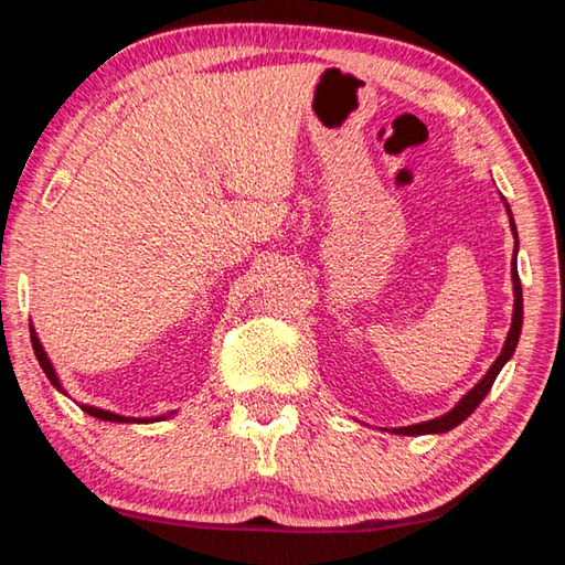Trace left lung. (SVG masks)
Returning a JSON list of instances; mask_svg holds the SVG:
<instances>
[{
	"label": "left lung",
	"mask_w": 565,
	"mask_h": 565,
	"mask_svg": "<svg viewBox=\"0 0 565 565\" xmlns=\"http://www.w3.org/2000/svg\"><path fill=\"white\" fill-rule=\"evenodd\" d=\"M509 215H511V211H509ZM511 231H513V235H516V225H513V217H511ZM511 277H513V298H516V300H513V320H511L507 344H503V350L497 358V362L491 364V370L483 374V380L477 384V387L463 394V397L457 402V407L444 414V417L422 422V424H412V427H399V429H394V434H404V437H419V434H444V431H449L454 427H459V424L467 419L473 409L479 407L483 397H487L489 390L493 387V380H497V374L501 372L503 364L511 360V354L516 352L521 324H523V292H521V280H519V270H516V255H513V263H511Z\"/></svg>",
	"instance_id": "obj_1"
}]
</instances>
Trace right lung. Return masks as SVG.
I'll use <instances>...</instances> for the list:
<instances>
[{"mask_svg":"<svg viewBox=\"0 0 565 565\" xmlns=\"http://www.w3.org/2000/svg\"><path fill=\"white\" fill-rule=\"evenodd\" d=\"M32 348H34V354H36V360H39V364H42V370H44V374L49 377V382L54 384V387L58 390V392H64L62 390V384H58V377H56V372H54V367H52V362H49V358H46V352H44V348H42V342H39V338H36V332L32 330ZM82 409L86 412V414H92V417H96V419H104V422H158V419H166V417H156V419H134V417H121V414H114V412H106V409H98V407H88V404H82Z\"/></svg>","mask_w":565,"mask_h":565,"instance_id":"1","label":"right lung"}]
</instances>
